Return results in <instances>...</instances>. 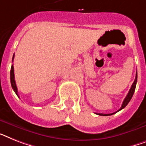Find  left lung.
<instances>
[{"mask_svg": "<svg viewBox=\"0 0 146 146\" xmlns=\"http://www.w3.org/2000/svg\"><path fill=\"white\" fill-rule=\"evenodd\" d=\"M137 82V73H136V78H135L134 82H133V85H131V89H130V91H129L128 94H127V95L126 96V98H124V101H123V103H122V105H121V107L120 109H119V110L117 111V112H118V111H120V110H121L122 109H124V108L125 107V106H126L127 104H128V103L130 102V100H131V98H132L133 95V93H134V92H135V88H136ZM117 112H113V113H111V114H103V113H96V114L99 115L107 116V115H111L115 114V113H116Z\"/></svg>", "mask_w": 146, "mask_h": 146, "instance_id": "8db88e82", "label": "left lung"}]
</instances>
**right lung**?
<instances>
[{
  "label": "right lung",
  "mask_w": 146,
  "mask_h": 146,
  "mask_svg": "<svg viewBox=\"0 0 146 146\" xmlns=\"http://www.w3.org/2000/svg\"><path fill=\"white\" fill-rule=\"evenodd\" d=\"M14 58V54L13 57V60ZM10 82H11V85L13 89L15 92V93L17 94V96L19 97V94H18V89H17V86H16V84H15V76H14V67L13 65H12L11 70H10Z\"/></svg>",
  "instance_id": "obj_1"
}]
</instances>
